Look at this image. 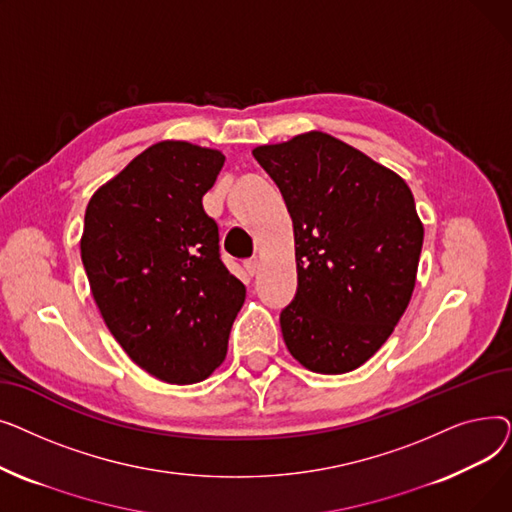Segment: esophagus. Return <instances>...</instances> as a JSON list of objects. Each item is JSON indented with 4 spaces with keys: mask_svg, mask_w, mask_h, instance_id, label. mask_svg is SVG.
Here are the masks:
<instances>
[{
    "mask_svg": "<svg viewBox=\"0 0 512 512\" xmlns=\"http://www.w3.org/2000/svg\"><path fill=\"white\" fill-rule=\"evenodd\" d=\"M245 270H247V274L253 278V276L257 274V270H259V259H257V257L247 259V261H245Z\"/></svg>",
    "mask_w": 512,
    "mask_h": 512,
    "instance_id": "34e87169",
    "label": "esophagus"
}]
</instances>
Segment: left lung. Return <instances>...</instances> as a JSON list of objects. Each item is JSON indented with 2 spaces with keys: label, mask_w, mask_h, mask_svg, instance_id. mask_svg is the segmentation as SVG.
<instances>
[{
  "label": "left lung",
  "mask_w": 512,
  "mask_h": 512,
  "mask_svg": "<svg viewBox=\"0 0 512 512\" xmlns=\"http://www.w3.org/2000/svg\"><path fill=\"white\" fill-rule=\"evenodd\" d=\"M280 188L297 245V294L280 313L290 355L317 373L361 367L415 288L423 226L407 182L326 132L253 151Z\"/></svg>",
  "instance_id": "8db88e82"
}]
</instances>
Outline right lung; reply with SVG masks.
Listing matches in <instances>:
<instances>
[{
	"label": "right lung",
	"instance_id": "obj_1",
	"mask_svg": "<svg viewBox=\"0 0 512 512\" xmlns=\"http://www.w3.org/2000/svg\"><path fill=\"white\" fill-rule=\"evenodd\" d=\"M224 155L184 141L145 149L91 197L80 257L105 326L157 380L197 384L228 351L245 284L220 255L203 195Z\"/></svg>",
	"mask_w": 512,
	"mask_h": 512
}]
</instances>
